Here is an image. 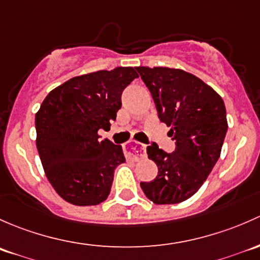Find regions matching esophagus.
<instances>
[{"instance_id": "34e87169", "label": "esophagus", "mask_w": 260, "mask_h": 260, "mask_svg": "<svg viewBox=\"0 0 260 260\" xmlns=\"http://www.w3.org/2000/svg\"><path fill=\"white\" fill-rule=\"evenodd\" d=\"M125 155L126 157L133 160H139L141 157L145 156V145L141 143H136V141H133L129 145L125 146L124 149Z\"/></svg>"}]
</instances>
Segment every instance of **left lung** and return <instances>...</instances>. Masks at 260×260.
<instances>
[{"instance_id": "1", "label": "left lung", "mask_w": 260, "mask_h": 260, "mask_svg": "<svg viewBox=\"0 0 260 260\" xmlns=\"http://www.w3.org/2000/svg\"><path fill=\"white\" fill-rule=\"evenodd\" d=\"M146 85L160 121L170 127L175 150L167 152L155 143L146 148L157 165L152 181L140 183L155 204L189 199L207 180L220 156L228 131L226 110L218 93L194 75L169 68H136Z\"/></svg>"}]
</instances>
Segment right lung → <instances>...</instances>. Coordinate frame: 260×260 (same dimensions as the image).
<instances>
[{
  "mask_svg": "<svg viewBox=\"0 0 260 260\" xmlns=\"http://www.w3.org/2000/svg\"><path fill=\"white\" fill-rule=\"evenodd\" d=\"M139 77L116 68L76 76L53 89L36 114V145L47 179L58 195L79 207L98 205L110 194L121 145L100 140L121 108L122 91Z\"/></svg>",
  "mask_w": 260,
  "mask_h": 260,
  "instance_id": "add662e5",
  "label": "right lung"
}]
</instances>
